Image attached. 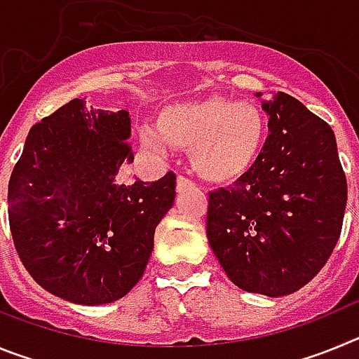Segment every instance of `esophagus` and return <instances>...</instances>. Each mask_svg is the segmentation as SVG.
<instances>
[{"label":"esophagus","mask_w":359,"mask_h":359,"mask_svg":"<svg viewBox=\"0 0 359 359\" xmlns=\"http://www.w3.org/2000/svg\"><path fill=\"white\" fill-rule=\"evenodd\" d=\"M192 187H194V182H192V180H189V177H185V176H177L176 189L180 190V192L185 189H192Z\"/></svg>","instance_id":"obj_1"}]
</instances>
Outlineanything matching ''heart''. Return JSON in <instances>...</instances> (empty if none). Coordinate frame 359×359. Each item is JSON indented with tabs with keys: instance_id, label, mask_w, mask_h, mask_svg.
<instances>
[{
	"instance_id": "1",
	"label": "heart",
	"mask_w": 359,
	"mask_h": 359,
	"mask_svg": "<svg viewBox=\"0 0 359 359\" xmlns=\"http://www.w3.org/2000/svg\"><path fill=\"white\" fill-rule=\"evenodd\" d=\"M156 130L142 129L145 147L163 151L165 142L189 147L190 163L203 180L230 183L248 172L261 156L266 118L253 102L207 97L163 107Z\"/></svg>"
}]
</instances>
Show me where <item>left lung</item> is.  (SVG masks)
Here are the masks:
<instances>
[{
  "instance_id": "left-lung-1",
  "label": "left lung",
  "mask_w": 359,
  "mask_h": 359,
  "mask_svg": "<svg viewBox=\"0 0 359 359\" xmlns=\"http://www.w3.org/2000/svg\"><path fill=\"white\" fill-rule=\"evenodd\" d=\"M262 109L269 135L261 156L233 187L208 192L207 237L236 286L284 297L306 286L331 257L347 180L325 120L284 91Z\"/></svg>"
}]
</instances>
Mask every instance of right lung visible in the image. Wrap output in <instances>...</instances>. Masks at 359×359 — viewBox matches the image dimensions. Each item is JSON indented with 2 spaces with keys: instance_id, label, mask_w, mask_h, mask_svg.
<instances>
[{
  "instance_id": "right-lung-1",
  "label": "right lung",
  "mask_w": 359,
  "mask_h": 359,
  "mask_svg": "<svg viewBox=\"0 0 359 359\" xmlns=\"http://www.w3.org/2000/svg\"><path fill=\"white\" fill-rule=\"evenodd\" d=\"M126 109H95L82 98L37 122L8 182L15 252L41 287L82 306L126 297L172 208L176 174L123 183L133 161Z\"/></svg>"
}]
</instances>
